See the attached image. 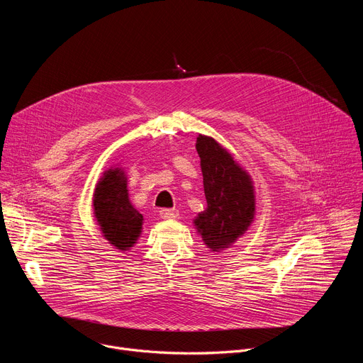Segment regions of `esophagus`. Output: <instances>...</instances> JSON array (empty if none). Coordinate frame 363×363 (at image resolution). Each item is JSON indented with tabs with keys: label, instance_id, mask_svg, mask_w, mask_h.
I'll use <instances>...</instances> for the list:
<instances>
[{
	"label": "esophagus",
	"instance_id": "esophagus-1",
	"mask_svg": "<svg viewBox=\"0 0 363 363\" xmlns=\"http://www.w3.org/2000/svg\"><path fill=\"white\" fill-rule=\"evenodd\" d=\"M160 216H161V218H164V220H175V218L178 217V211H177V210L165 208V210H161V211H160Z\"/></svg>",
	"mask_w": 363,
	"mask_h": 363
}]
</instances>
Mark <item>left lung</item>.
<instances>
[{
  "label": "left lung",
  "instance_id": "1",
  "mask_svg": "<svg viewBox=\"0 0 363 363\" xmlns=\"http://www.w3.org/2000/svg\"><path fill=\"white\" fill-rule=\"evenodd\" d=\"M206 208L194 225L203 244L214 252L231 247L248 230L255 216V191L250 174L214 138L198 135Z\"/></svg>",
  "mask_w": 363,
  "mask_h": 363
}]
</instances>
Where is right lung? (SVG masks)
<instances>
[{"label": "right lung", "mask_w": 363, "mask_h": 363, "mask_svg": "<svg viewBox=\"0 0 363 363\" xmlns=\"http://www.w3.org/2000/svg\"><path fill=\"white\" fill-rule=\"evenodd\" d=\"M93 214L101 235L119 251H129L142 234L143 216L129 201L128 177L121 167L103 172L93 192Z\"/></svg>", "instance_id": "obj_1"}]
</instances>
